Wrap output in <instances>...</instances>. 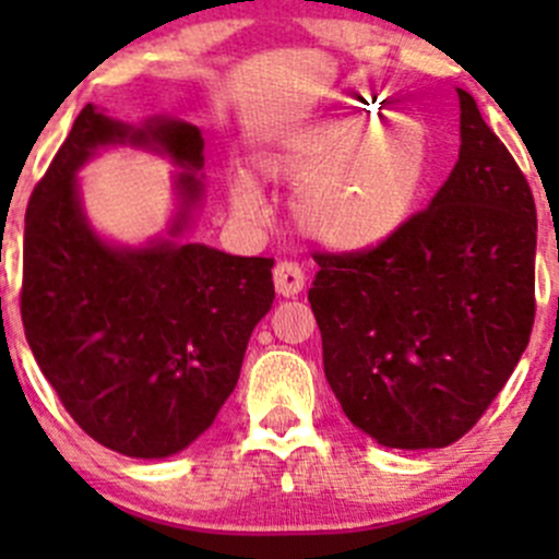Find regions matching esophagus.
<instances>
[{
  "label": "esophagus",
  "mask_w": 559,
  "mask_h": 559,
  "mask_svg": "<svg viewBox=\"0 0 559 559\" xmlns=\"http://www.w3.org/2000/svg\"><path fill=\"white\" fill-rule=\"evenodd\" d=\"M273 281L275 292L281 297H295L306 286V273H302V267L297 262H278L273 270Z\"/></svg>",
  "instance_id": "34e87169"
}]
</instances>
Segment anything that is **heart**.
<instances>
[{
	"label": "heart",
	"mask_w": 559,
	"mask_h": 559,
	"mask_svg": "<svg viewBox=\"0 0 559 559\" xmlns=\"http://www.w3.org/2000/svg\"><path fill=\"white\" fill-rule=\"evenodd\" d=\"M337 145L321 159L289 156L267 170L297 186L295 218L308 238L332 251H370L414 216L430 180V134L414 118L389 110H357L332 127ZM240 216L264 211L257 183L233 189Z\"/></svg>",
	"instance_id": "b5f03b06"
}]
</instances>
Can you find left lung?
Listing matches in <instances>:
<instances>
[{"label":"left lung","instance_id":"8db88e82","mask_svg":"<svg viewBox=\"0 0 559 559\" xmlns=\"http://www.w3.org/2000/svg\"><path fill=\"white\" fill-rule=\"evenodd\" d=\"M456 97L460 159L430 207L370 251L313 257L324 376L352 425L389 449L460 441L533 332V191L476 99Z\"/></svg>","mask_w":559,"mask_h":559}]
</instances>
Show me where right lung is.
I'll use <instances>...</instances> for the list:
<instances>
[{
    "label": "right lung",
    "instance_id": "obj_1",
    "mask_svg": "<svg viewBox=\"0 0 559 559\" xmlns=\"http://www.w3.org/2000/svg\"><path fill=\"white\" fill-rule=\"evenodd\" d=\"M112 142L162 150L187 170L170 241L116 249L87 227L74 173ZM202 148L191 123L132 129L86 105L26 207V341L67 414L118 454L156 460L197 441L233 394L248 337L275 300L273 259L175 240L202 200Z\"/></svg>",
    "mask_w": 559,
    "mask_h": 559
}]
</instances>
